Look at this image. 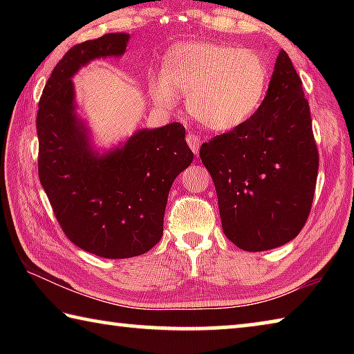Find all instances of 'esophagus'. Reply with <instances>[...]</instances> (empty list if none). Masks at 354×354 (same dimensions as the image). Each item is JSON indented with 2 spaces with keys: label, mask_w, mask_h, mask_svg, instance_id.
<instances>
[{
  "label": "esophagus",
  "mask_w": 354,
  "mask_h": 354,
  "mask_svg": "<svg viewBox=\"0 0 354 354\" xmlns=\"http://www.w3.org/2000/svg\"><path fill=\"white\" fill-rule=\"evenodd\" d=\"M187 143H189L192 151H194L195 154L200 151V143H201L200 137L196 136L195 133H192V131H189V133H187Z\"/></svg>",
  "instance_id": "1"
}]
</instances>
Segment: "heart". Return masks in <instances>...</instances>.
Masks as SVG:
<instances>
[{"label": "heart", "mask_w": 354, "mask_h": 354, "mask_svg": "<svg viewBox=\"0 0 354 354\" xmlns=\"http://www.w3.org/2000/svg\"><path fill=\"white\" fill-rule=\"evenodd\" d=\"M268 65L261 55L220 44L179 45L165 56L164 75L151 82L159 106L187 95V111L212 131H230L247 122L266 97Z\"/></svg>", "instance_id": "1"}]
</instances>
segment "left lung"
Segmentation results:
<instances>
[{
  "label": "left lung",
  "instance_id": "8db88e82",
  "mask_svg": "<svg viewBox=\"0 0 354 354\" xmlns=\"http://www.w3.org/2000/svg\"><path fill=\"white\" fill-rule=\"evenodd\" d=\"M200 158L217 190L221 227L236 247L266 251L298 236L313 207L319 149L301 80L284 50L259 109L203 143Z\"/></svg>",
  "mask_w": 354,
  "mask_h": 354
}]
</instances>
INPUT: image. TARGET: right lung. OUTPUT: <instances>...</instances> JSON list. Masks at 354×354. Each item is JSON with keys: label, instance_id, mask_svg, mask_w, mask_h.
<instances>
[{"label": "right lung", "instance_id": "add662e5", "mask_svg": "<svg viewBox=\"0 0 354 354\" xmlns=\"http://www.w3.org/2000/svg\"><path fill=\"white\" fill-rule=\"evenodd\" d=\"M129 35L104 34L65 53L39 101V179L64 234L107 259L147 253L160 241L167 198L194 153L181 123L142 129L100 156L75 115L70 77L97 57L122 56Z\"/></svg>", "mask_w": 354, "mask_h": 354}]
</instances>
